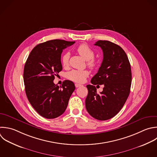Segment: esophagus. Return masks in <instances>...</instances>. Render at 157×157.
Instances as JSON below:
<instances>
[{"label":"esophagus","instance_id":"1","mask_svg":"<svg viewBox=\"0 0 157 157\" xmlns=\"http://www.w3.org/2000/svg\"><path fill=\"white\" fill-rule=\"evenodd\" d=\"M75 87H76V88H78V87H79V86H82V85H80V84H78V83H75Z\"/></svg>","mask_w":157,"mask_h":157}]
</instances>
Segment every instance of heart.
I'll list each match as a JSON object with an SVG mask.
<instances>
[{
    "label": "heart",
    "mask_w": 157,
    "mask_h": 157,
    "mask_svg": "<svg viewBox=\"0 0 157 157\" xmlns=\"http://www.w3.org/2000/svg\"><path fill=\"white\" fill-rule=\"evenodd\" d=\"M78 53L85 59L87 60L88 66L94 69L98 66L99 62L94 58V52L86 44H83L80 45L76 49ZM70 54L68 52L65 53L61 57V64L64 67H67L69 63ZM90 72L88 70H72L67 72V78L77 83H83L86 78L89 76Z\"/></svg>",
    "instance_id": "heart-1"
}]
</instances>
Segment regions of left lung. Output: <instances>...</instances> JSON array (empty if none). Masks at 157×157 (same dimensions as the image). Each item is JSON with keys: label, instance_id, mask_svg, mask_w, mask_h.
<instances>
[{"label": "left lung", "instance_id": "obj_1", "mask_svg": "<svg viewBox=\"0 0 157 157\" xmlns=\"http://www.w3.org/2000/svg\"><path fill=\"white\" fill-rule=\"evenodd\" d=\"M94 45L101 48L103 60L92 85L86 86L88 93L85 106L89 114L99 120H107L116 115L124 105L131 85V65L124 51L108 40H98ZM104 84L103 91L97 93L94 86Z\"/></svg>", "mask_w": 157, "mask_h": 157}]
</instances>
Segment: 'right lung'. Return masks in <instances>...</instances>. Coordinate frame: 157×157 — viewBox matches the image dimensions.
<instances>
[{"instance_id": "right-lung-1", "label": "right lung", "mask_w": 157, "mask_h": 157, "mask_svg": "<svg viewBox=\"0 0 157 157\" xmlns=\"http://www.w3.org/2000/svg\"><path fill=\"white\" fill-rule=\"evenodd\" d=\"M74 43L55 39L40 44L33 49L25 63L23 78L27 98L44 118L52 119L61 115L75 90L74 83L70 80L64 81L61 86L53 83L63 69V50Z\"/></svg>"}]
</instances>
